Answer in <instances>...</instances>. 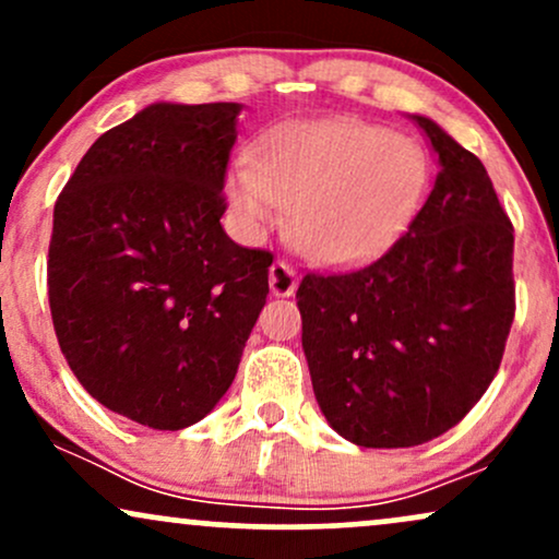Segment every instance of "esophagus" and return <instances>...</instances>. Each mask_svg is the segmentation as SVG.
Here are the masks:
<instances>
[{"mask_svg":"<svg viewBox=\"0 0 559 559\" xmlns=\"http://www.w3.org/2000/svg\"><path fill=\"white\" fill-rule=\"evenodd\" d=\"M297 271L286 260H275L271 265V292L275 297H292L297 292Z\"/></svg>","mask_w":559,"mask_h":559,"instance_id":"esophagus-1","label":"esophagus"}]
</instances>
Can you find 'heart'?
Masks as SVG:
<instances>
[{
	"mask_svg": "<svg viewBox=\"0 0 559 559\" xmlns=\"http://www.w3.org/2000/svg\"><path fill=\"white\" fill-rule=\"evenodd\" d=\"M428 159L413 141L355 120L288 126L241 159L228 197L247 226L292 213V239L320 265H352L396 241L420 210Z\"/></svg>",
	"mask_w": 559,
	"mask_h": 559,
	"instance_id": "heart-1",
	"label": "heart"
}]
</instances>
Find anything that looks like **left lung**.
Returning <instances> with one entry per match:
<instances>
[{
  "label": "left lung",
  "instance_id": "left-lung-1",
  "mask_svg": "<svg viewBox=\"0 0 559 559\" xmlns=\"http://www.w3.org/2000/svg\"><path fill=\"white\" fill-rule=\"evenodd\" d=\"M439 155L420 213L381 258L307 273L301 346L325 420L357 447H418L476 407L515 318L512 223L484 163L413 115Z\"/></svg>",
  "mask_w": 559,
  "mask_h": 559
}]
</instances>
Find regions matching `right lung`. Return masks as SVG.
<instances>
[{
    "label": "right lung",
    "instance_id": "add662e5",
    "mask_svg": "<svg viewBox=\"0 0 559 559\" xmlns=\"http://www.w3.org/2000/svg\"><path fill=\"white\" fill-rule=\"evenodd\" d=\"M236 102H159L110 128L57 197L47 286L57 342L112 413L178 431L221 402L267 297V249L226 213Z\"/></svg>",
    "mask_w": 559,
    "mask_h": 559
}]
</instances>
